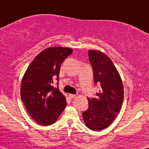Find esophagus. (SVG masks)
I'll use <instances>...</instances> for the list:
<instances>
[{
    "instance_id": "34e87169",
    "label": "esophagus",
    "mask_w": 149,
    "mask_h": 149,
    "mask_svg": "<svg viewBox=\"0 0 149 149\" xmlns=\"http://www.w3.org/2000/svg\"><path fill=\"white\" fill-rule=\"evenodd\" d=\"M76 97V95H72V94H69V99H73Z\"/></svg>"
}]
</instances>
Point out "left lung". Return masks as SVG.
<instances>
[{
  "instance_id": "1",
  "label": "left lung",
  "mask_w": 149,
  "mask_h": 149,
  "mask_svg": "<svg viewBox=\"0 0 149 149\" xmlns=\"http://www.w3.org/2000/svg\"><path fill=\"white\" fill-rule=\"evenodd\" d=\"M89 59L93 69L95 83L100 85L96 97L88 99V110L82 113L85 125L94 131L109 127L120 111L124 97L122 79L107 54L90 49Z\"/></svg>"
}]
</instances>
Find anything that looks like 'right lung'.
Instances as JSON below:
<instances>
[{
  "instance_id": "add662e5",
  "label": "right lung",
  "mask_w": 149,
  "mask_h": 149,
  "mask_svg": "<svg viewBox=\"0 0 149 149\" xmlns=\"http://www.w3.org/2000/svg\"><path fill=\"white\" fill-rule=\"evenodd\" d=\"M73 52L69 47H49L34 58L22 78L20 94L27 112L41 125H49L57 120L66 107V97L53 80L59 81L63 61Z\"/></svg>"
}]
</instances>
